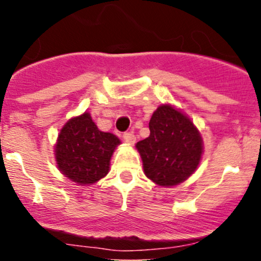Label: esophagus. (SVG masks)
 <instances>
[{"instance_id":"1","label":"esophagus","mask_w":261,"mask_h":261,"mask_svg":"<svg viewBox=\"0 0 261 261\" xmlns=\"http://www.w3.org/2000/svg\"><path fill=\"white\" fill-rule=\"evenodd\" d=\"M122 137H124L125 142L130 143V145H133V143H135V141H136V137H135V135L133 133H124Z\"/></svg>"}]
</instances>
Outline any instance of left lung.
<instances>
[{"label":"left lung","instance_id":"obj_1","mask_svg":"<svg viewBox=\"0 0 261 261\" xmlns=\"http://www.w3.org/2000/svg\"><path fill=\"white\" fill-rule=\"evenodd\" d=\"M148 126L149 136L136 143L146 176L160 187L187 180L202 155V139L195 125L180 110L163 104Z\"/></svg>","mask_w":261,"mask_h":261}]
</instances>
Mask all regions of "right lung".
Instances as JSON below:
<instances>
[{
    "label": "right lung",
    "instance_id": "obj_1",
    "mask_svg": "<svg viewBox=\"0 0 261 261\" xmlns=\"http://www.w3.org/2000/svg\"><path fill=\"white\" fill-rule=\"evenodd\" d=\"M120 140L103 133L92 120L91 114L70 119L60 131L55 158L60 172L80 185H91L109 172L110 160Z\"/></svg>",
    "mask_w": 261,
    "mask_h": 261
}]
</instances>
